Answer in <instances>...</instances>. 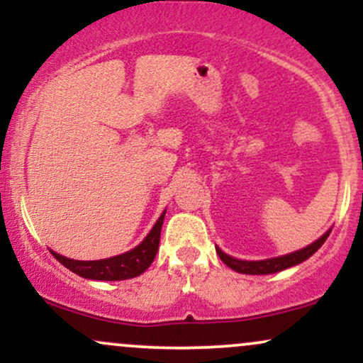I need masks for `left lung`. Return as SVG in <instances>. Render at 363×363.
<instances>
[{
    "label": "left lung",
    "instance_id": "1",
    "mask_svg": "<svg viewBox=\"0 0 363 363\" xmlns=\"http://www.w3.org/2000/svg\"><path fill=\"white\" fill-rule=\"evenodd\" d=\"M329 234H331V230H328L326 234L320 235L319 239L315 240V242H312L311 245H307V247L301 249V251L285 254V256H280V257H272V259H262V261L235 259V257L228 256V254H225L222 249H218V247H216V254H218L220 259H222L225 264L228 266V268H232L237 273H244V274H272V273L281 272V269L290 268V266L301 264V262H303L306 259H309L312 254H314L320 247V245L326 242V239H328Z\"/></svg>",
    "mask_w": 363,
    "mask_h": 363
}]
</instances>
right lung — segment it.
<instances>
[{
    "label": "right lung",
    "instance_id": "right-lung-1",
    "mask_svg": "<svg viewBox=\"0 0 363 363\" xmlns=\"http://www.w3.org/2000/svg\"><path fill=\"white\" fill-rule=\"evenodd\" d=\"M165 211L153 225L150 234L145 237L143 242L136 245L131 251L119 254V256L107 257V259L99 261H77L69 259V257L61 256V254L52 252V256L61 262L62 266L69 269V272L77 273L78 277L89 278V280H102V281H118L128 280V278L138 277L152 264L155 259L158 251V242H160V230L162 223H164Z\"/></svg>",
    "mask_w": 363,
    "mask_h": 363
}]
</instances>
